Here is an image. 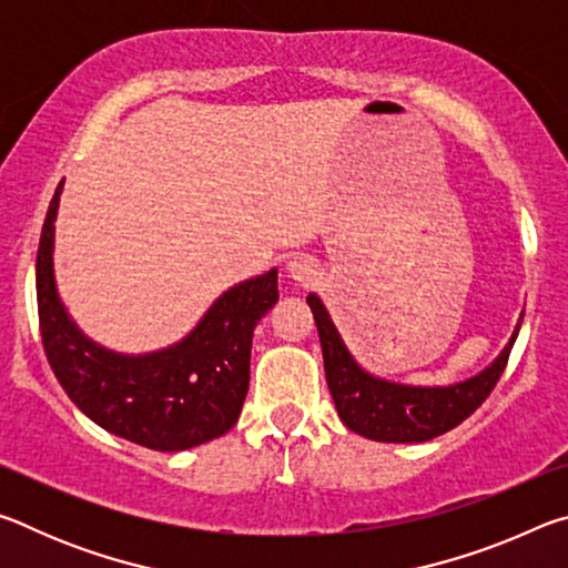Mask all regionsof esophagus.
<instances>
[{"label": "esophagus", "instance_id": "obj_1", "mask_svg": "<svg viewBox=\"0 0 568 568\" xmlns=\"http://www.w3.org/2000/svg\"><path fill=\"white\" fill-rule=\"evenodd\" d=\"M285 273H287V277H293V281L301 285H313L321 275L318 265H315L313 257H307V255H295L293 261H287Z\"/></svg>", "mask_w": 568, "mask_h": 568}]
</instances>
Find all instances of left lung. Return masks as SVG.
Wrapping results in <instances>:
<instances>
[{
	"instance_id": "left-lung-1",
	"label": "left lung",
	"mask_w": 568,
	"mask_h": 568,
	"mask_svg": "<svg viewBox=\"0 0 568 568\" xmlns=\"http://www.w3.org/2000/svg\"><path fill=\"white\" fill-rule=\"evenodd\" d=\"M307 305L318 325L325 381H328L335 410L345 428L381 444H423L464 423L501 378L524 321L521 315L506 348L476 376L450 383V386H408V383L386 381L365 371L341 338L321 297L311 293Z\"/></svg>"
}]
</instances>
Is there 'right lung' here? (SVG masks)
<instances>
[{
  "mask_svg": "<svg viewBox=\"0 0 568 568\" xmlns=\"http://www.w3.org/2000/svg\"><path fill=\"white\" fill-rule=\"evenodd\" d=\"M64 180L47 210L37 250V307L47 361L67 396L100 428L152 450L195 448L237 423L250 386L253 331L277 303V271L230 287L185 338L152 353H118L80 331L57 293L54 220Z\"/></svg>",
  "mask_w": 568,
  "mask_h": 568,
  "instance_id": "right-lung-1",
  "label": "right lung"
}]
</instances>
